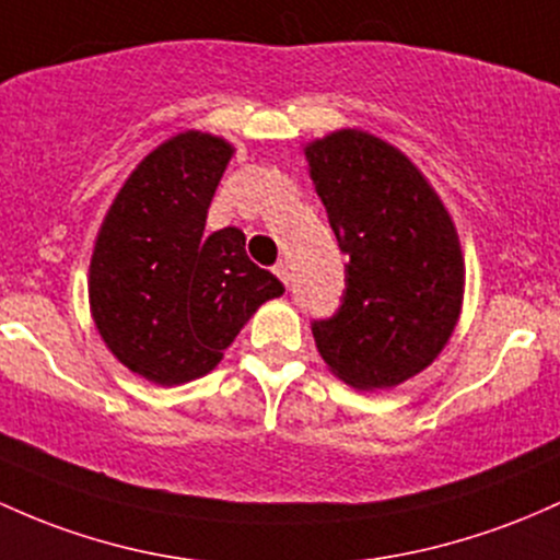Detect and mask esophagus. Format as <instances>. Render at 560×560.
Listing matches in <instances>:
<instances>
[{
	"label": "esophagus",
	"instance_id": "obj_1",
	"mask_svg": "<svg viewBox=\"0 0 560 560\" xmlns=\"http://www.w3.org/2000/svg\"><path fill=\"white\" fill-rule=\"evenodd\" d=\"M273 273L279 276L281 281H284V287H290V281H292V273H290V266H287V262H276Z\"/></svg>",
	"mask_w": 560,
	"mask_h": 560
}]
</instances>
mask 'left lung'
I'll list each match as a JSON object with an SVG mask.
<instances>
[{"label": "left lung", "instance_id": "1", "mask_svg": "<svg viewBox=\"0 0 560 560\" xmlns=\"http://www.w3.org/2000/svg\"><path fill=\"white\" fill-rule=\"evenodd\" d=\"M305 156L348 257L340 308L311 322L316 348L353 388H390L425 370L457 324V233L420 170L383 140L340 130Z\"/></svg>", "mask_w": 560, "mask_h": 560}]
</instances>
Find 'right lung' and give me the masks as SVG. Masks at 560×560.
<instances>
[{"label":"right lung","instance_id":"obj_1","mask_svg":"<svg viewBox=\"0 0 560 560\" xmlns=\"http://www.w3.org/2000/svg\"><path fill=\"white\" fill-rule=\"evenodd\" d=\"M233 149L186 132L140 162L110 205L90 266V303L116 359L159 385L218 366L244 322L284 284L247 257L238 229L205 233Z\"/></svg>","mask_w":560,"mask_h":560}]
</instances>
